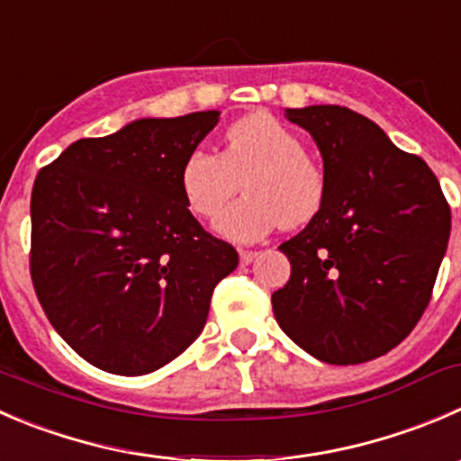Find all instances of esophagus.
Listing matches in <instances>:
<instances>
[{"instance_id": "obj_1", "label": "esophagus", "mask_w": 461, "mask_h": 461, "mask_svg": "<svg viewBox=\"0 0 461 461\" xmlns=\"http://www.w3.org/2000/svg\"><path fill=\"white\" fill-rule=\"evenodd\" d=\"M240 263H243V266H248V263H252L254 258L258 257V252L257 249H240Z\"/></svg>"}]
</instances>
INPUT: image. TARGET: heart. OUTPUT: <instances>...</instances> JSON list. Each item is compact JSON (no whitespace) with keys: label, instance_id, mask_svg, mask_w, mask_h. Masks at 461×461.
Segmentation results:
<instances>
[{"label":"heart","instance_id":"heart-1","mask_svg":"<svg viewBox=\"0 0 461 461\" xmlns=\"http://www.w3.org/2000/svg\"><path fill=\"white\" fill-rule=\"evenodd\" d=\"M240 179L249 195L221 214L216 227L243 243L263 239L279 225L311 222L329 191L324 167L303 150L297 132L267 112L231 123L222 135L221 155L207 149L186 155L180 168L182 198L191 213L213 218Z\"/></svg>","mask_w":461,"mask_h":461}]
</instances>
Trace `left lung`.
<instances>
[{
	"mask_svg": "<svg viewBox=\"0 0 461 461\" xmlns=\"http://www.w3.org/2000/svg\"><path fill=\"white\" fill-rule=\"evenodd\" d=\"M285 117L315 140L329 191L321 212L279 245L290 279L272 293V311L321 363H367L403 342L430 303L450 207L428 164L358 112L308 105Z\"/></svg>",
	"mask_w": 461,
	"mask_h": 461,
	"instance_id": "1",
	"label": "left lung"
}]
</instances>
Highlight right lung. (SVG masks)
Here are the masks:
<instances>
[{
    "instance_id": "add662e5",
    "label": "right lung",
    "mask_w": 461,
    "mask_h": 461,
    "mask_svg": "<svg viewBox=\"0 0 461 461\" xmlns=\"http://www.w3.org/2000/svg\"><path fill=\"white\" fill-rule=\"evenodd\" d=\"M221 112L140 119L78 140L31 194V279L53 329L103 372L164 367L204 329L239 254L203 230L180 191L186 155Z\"/></svg>"
}]
</instances>
